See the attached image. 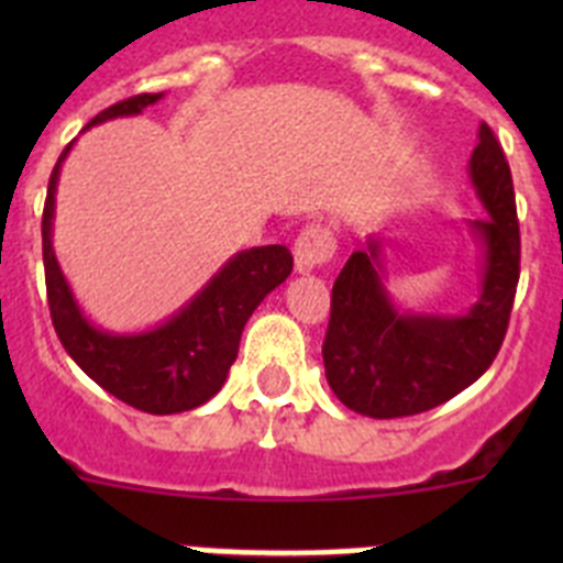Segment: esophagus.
<instances>
[{
	"mask_svg": "<svg viewBox=\"0 0 563 563\" xmlns=\"http://www.w3.org/2000/svg\"><path fill=\"white\" fill-rule=\"evenodd\" d=\"M335 253V239L324 225H307L296 239V273L321 271Z\"/></svg>",
	"mask_w": 563,
	"mask_h": 563,
	"instance_id": "34e87169",
	"label": "esophagus"
}]
</instances>
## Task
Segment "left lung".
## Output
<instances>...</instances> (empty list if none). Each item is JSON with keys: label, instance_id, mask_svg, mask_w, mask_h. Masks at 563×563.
<instances>
[{"label": "left lung", "instance_id": "left-lung-1", "mask_svg": "<svg viewBox=\"0 0 563 563\" xmlns=\"http://www.w3.org/2000/svg\"><path fill=\"white\" fill-rule=\"evenodd\" d=\"M467 177L487 220L467 222L479 296L465 312L406 310L389 292L386 236L372 233L332 285L324 369L346 409L375 420L409 417L451 400L494 363L519 285V220L510 166L482 123Z\"/></svg>", "mask_w": 563, "mask_h": 563}]
</instances>
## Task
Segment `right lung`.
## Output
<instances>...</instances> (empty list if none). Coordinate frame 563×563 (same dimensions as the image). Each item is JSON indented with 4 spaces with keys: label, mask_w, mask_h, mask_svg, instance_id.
<instances>
[{
    "label": "right lung",
    "mask_w": 563,
    "mask_h": 563,
    "mask_svg": "<svg viewBox=\"0 0 563 563\" xmlns=\"http://www.w3.org/2000/svg\"><path fill=\"white\" fill-rule=\"evenodd\" d=\"M157 101H163V92L126 98L96 114L84 132L114 118H134ZM73 146L76 141L64 148L49 174L42 217L44 278L58 341L101 389L129 402L132 409L146 415H180L197 409L225 386L247 318L290 276V251L285 245H265L233 253L180 310L161 324L137 332L103 330L81 310L53 251L56 188Z\"/></svg>",
    "instance_id": "right-lung-1"
}]
</instances>
